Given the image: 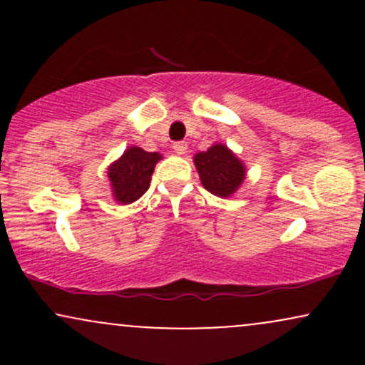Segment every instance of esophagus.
I'll use <instances>...</instances> for the list:
<instances>
[{"label":"esophagus","mask_w":365,"mask_h":365,"mask_svg":"<svg viewBox=\"0 0 365 365\" xmlns=\"http://www.w3.org/2000/svg\"><path fill=\"white\" fill-rule=\"evenodd\" d=\"M187 149H188L187 142H175V144H173L175 154H178V156H183V154L187 153Z\"/></svg>","instance_id":"obj_1"}]
</instances>
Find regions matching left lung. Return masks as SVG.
<instances>
[{"mask_svg":"<svg viewBox=\"0 0 365 365\" xmlns=\"http://www.w3.org/2000/svg\"><path fill=\"white\" fill-rule=\"evenodd\" d=\"M194 165L202 187L212 195L223 199L237 194L247 177L245 163L221 142L212 144L207 150L197 153Z\"/></svg>","mask_w":365,"mask_h":365,"instance_id":"8db88e82","label":"left lung"}]
</instances>
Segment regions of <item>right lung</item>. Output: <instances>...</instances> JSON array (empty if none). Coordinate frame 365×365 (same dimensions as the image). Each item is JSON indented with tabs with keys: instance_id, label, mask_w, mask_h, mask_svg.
<instances>
[{
	"instance_id": "right-lung-1",
	"label": "right lung",
	"mask_w": 365,
	"mask_h": 365,
	"mask_svg": "<svg viewBox=\"0 0 365 365\" xmlns=\"http://www.w3.org/2000/svg\"><path fill=\"white\" fill-rule=\"evenodd\" d=\"M161 159L159 153H148L137 145L125 149V153L108 166V180L115 202L125 206L139 200L148 192L153 171Z\"/></svg>"
}]
</instances>
